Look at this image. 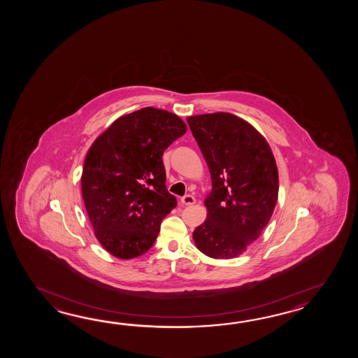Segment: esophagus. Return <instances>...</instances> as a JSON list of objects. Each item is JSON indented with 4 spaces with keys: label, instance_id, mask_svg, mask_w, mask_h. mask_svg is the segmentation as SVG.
Wrapping results in <instances>:
<instances>
[{
    "label": "esophagus",
    "instance_id": "1",
    "mask_svg": "<svg viewBox=\"0 0 358 358\" xmlns=\"http://www.w3.org/2000/svg\"><path fill=\"white\" fill-rule=\"evenodd\" d=\"M196 202V198L194 196H192V194H187V196H184L182 198V203L185 206L193 205Z\"/></svg>",
    "mask_w": 358,
    "mask_h": 358
}]
</instances>
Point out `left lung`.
Instances as JSON below:
<instances>
[{
	"label": "left lung",
	"instance_id": "left-lung-1",
	"mask_svg": "<svg viewBox=\"0 0 358 358\" xmlns=\"http://www.w3.org/2000/svg\"><path fill=\"white\" fill-rule=\"evenodd\" d=\"M210 169L205 222L193 231L198 250L217 259L243 253L265 229L279 193L274 156L251 124L229 113L187 117Z\"/></svg>",
	"mask_w": 358,
	"mask_h": 358
}]
</instances>
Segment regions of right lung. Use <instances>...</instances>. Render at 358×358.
<instances>
[{
	"label": "right lung",
	"instance_id": "1",
	"mask_svg": "<svg viewBox=\"0 0 358 358\" xmlns=\"http://www.w3.org/2000/svg\"><path fill=\"white\" fill-rule=\"evenodd\" d=\"M185 131L179 116L145 107L115 120L91 145L82 174L84 205L94 236L115 257L148 251L176 207L162 155Z\"/></svg>",
	"mask_w": 358,
	"mask_h": 358
}]
</instances>
